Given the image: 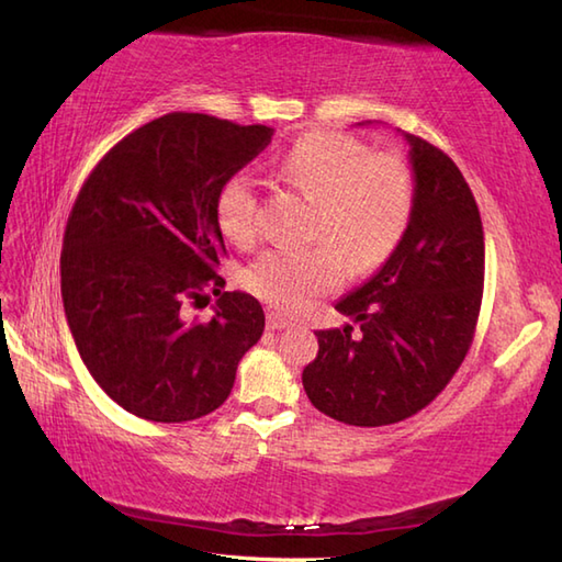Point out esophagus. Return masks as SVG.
<instances>
[{
	"label": "esophagus",
	"instance_id": "1",
	"mask_svg": "<svg viewBox=\"0 0 562 562\" xmlns=\"http://www.w3.org/2000/svg\"><path fill=\"white\" fill-rule=\"evenodd\" d=\"M292 321L284 318L280 312H270L268 314V328L270 330H282V328H290Z\"/></svg>",
	"mask_w": 562,
	"mask_h": 562
}]
</instances>
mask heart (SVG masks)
I'll return each instance as SVG.
<instances>
[{"mask_svg": "<svg viewBox=\"0 0 562 562\" xmlns=\"http://www.w3.org/2000/svg\"><path fill=\"white\" fill-rule=\"evenodd\" d=\"M280 169L318 202L314 238L304 250H266L244 272V284L284 314H300L338 290L345 268L372 272L396 250L413 212L408 169L389 154L336 133L296 139ZM214 220L232 244L246 246L258 234L256 181L238 171L222 183Z\"/></svg>", "mask_w": 562, "mask_h": 562, "instance_id": "heart-1", "label": "heart"}]
</instances>
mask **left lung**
<instances>
[{
    "label": "left lung",
    "mask_w": 562,
    "mask_h": 562,
    "mask_svg": "<svg viewBox=\"0 0 562 562\" xmlns=\"http://www.w3.org/2000/svg\"><path fill=\"white\" fill-rule=\"evenodd\" d=\"M411 145L413 212L401 244L336 304L360 333L316 330L318 355L302 384L321 413L345 425L401 423L457 374L479 324L485 238L459 166L429 142Z\"/></svg>",
    "instance_id": "8db88e82"
}]
</instances>
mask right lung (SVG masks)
<instances>
[{
    "label": "right lung",
    "mask_w": 562,
    "mask_h": 562,
    "mask_svg": "<svg viewBox=\"0 0 562 562\" xmlns=\"http://www.w3.org/2000/svg\"><path fill=\"white\" fill-rule=\"evenodd\" d=\"M272 130L205 113H169L105 154L67 220L59 274L65 316L93 381L137 417L188 423L229 398L236 367L260 340L256 296L224 292L214 200L268 147ZM212 289L210 322L186 301Z\"/></svg>",
    "instance_id": "add662e5"
}]
</instances>
